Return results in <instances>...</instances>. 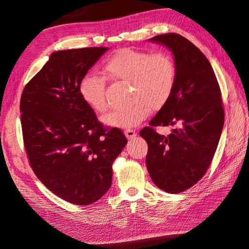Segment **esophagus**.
Listing matches in <instances>:
<instances>
[{"instance_id":"esophagus-1","label":"esophagus","mask_w":249,"mask_h":249,"mask_svg":"<svg viewBox=\"0 0 249 249\" xmlns=\"http://www.w3.org/2000/svg\"><path fill=\"white\" fill-rule=\"evenodd\" d=\"M124 135H125V137L127 138V139H132V138H134L135 136H136L137 135V133L135 132V131H133V130H125L124 131Z\"/></svg>"}]
</instances>
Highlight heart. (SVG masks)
<instances>
[{
    "instance_id": "1",
    "label": "heart",
    "mask_w": 249,
    "mask_h": 249,
    "mask_svg": "<svg viewBox=\"0 0 249 249\" xmlns=\"http://www.w3.org/2000/svg\"><path fill=\"white\" fill-rule=\"evenodd\" d=\"M106 77L130 83L129 107L113 110L103 116L105 124L130 129L144 120L150 109H160L171 96L177 71L171 57L165 53H150L131 49L115 53L104 65ZM80 95L96 112L107 107L105 80L95 74H86L79 84Z\"/></svg>"
}]
</instances>
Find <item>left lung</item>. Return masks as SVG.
Returning <instances> with one entry per match:
<instances>
[{"instance_id":"8db88e82","label":"left lung","mask_w":249,"mask_h":249,"mask_svg":"<svg viewBox=\"0 0 249 249\" xmlns=\"http://www.w3.org/2000/svg\"><path fill=\"white\" fill-rule=\"evenodd\" d=\"M148 41L171 51L177 71L168 102L140 132L148 145L145 158L150 178L168 193H179L196 184L208 170L224 124L221 92L207 57L182 35L162 34ZM157 125H177L167 137Z\"/></svg>"}]
</instances>
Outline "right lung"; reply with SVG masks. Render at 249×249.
Returning a JSON list of instances; mask_svg holds the SVG:
<instances>
[{"label": "right lung", "instance_id": "add662e5", "mask_svg": "<svg viewBox=\"0 0 249 249\" xmlns=\"http://www.w3.org/2000/svg\"><path fill=\"white\" fill-rule=\"evenodd\" d=\"M108 50L52 53L20 99L30 165L50 191L74 205L93 203L110 189L112 164L127 142L117 127L105 129L79 92L82 78Z\"/></svg>", "mask_w": 249, "mask_h": 249}]
</instances>
